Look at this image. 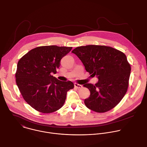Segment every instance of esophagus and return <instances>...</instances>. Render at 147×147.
<instances>
[{"mask_svg": "<svg viewBox=\"0 0 147 147\" xmlns=\"http://www.w3.org/2000/svg\"><path fill=\"white\" fill-rule=\"evenodd\" d=\"M74 86H75L76 88H77V89H81V88H82V85H79V84H77V83H75V84H74Z\"/></svg>", "mask_w": 147, "mask_h": 147, "instance_id": "34e87169", "label": "esophagus"}]
</instances>
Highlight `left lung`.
I'll list each match as a JSON object with an SVG mask.
<instances>
[{
	"label": "left lung",
	"mask_w": 147,
	"mask_h": 147,
	"mask_svg": "<svg viewBox=\"0 0 147 147\" xmlns=\"http://www.w3.org/2000/svg\"><path fill=\"white\" fill-rule=\"evenodd\" d=\"M71 53L80 58L86 71L98 79L95 85H84L90 92L84 100L86 107L98 113L115 108L128 87L131 68L126 55L113 47L100 45L78 47Z\"/></svg>",
	"instance_id": "1"
}]
</instances>
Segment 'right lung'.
<instances>
[{
    "instance_id": "right-lung-1",
    "label": "right lung",
    "mask_w": 147,
    "mask_h": 147,
    "mask_svg": "<svg viewBox=\"0 0 147 147\" xmlns=\"http://www.w3.org/2000/svg\"><path fill=\"white\" fill-rule=\"evenodd\" d=\"M72 47L45 46L34 48L18 61L16 85L24 100L36 111L50 113L64 104L67 92L74 88L71 81H61L55 74L61 59Z\"/></svg>"
}]
</instances>
